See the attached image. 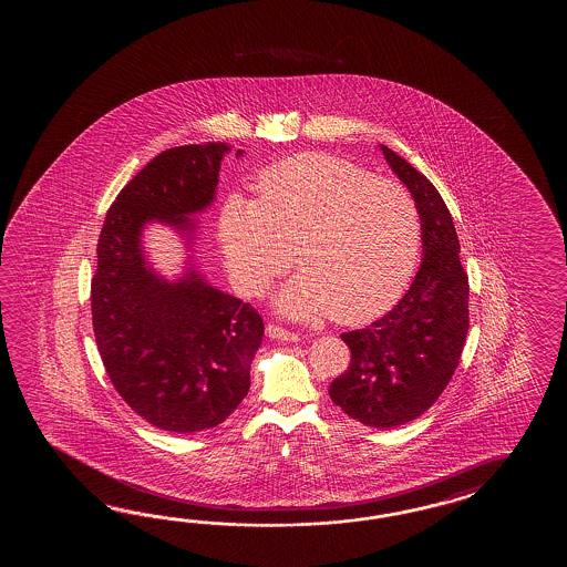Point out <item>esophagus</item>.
Wrapping results in <instances>:
<instances>
[{
  "label": "esophagus",
  "mask_w": 567,
  "mask_h": 567,
  "mask_svg": "<svg viewBox=\"0 0 567 567\" xmlns=\"http://www.w3.org/2000/svg\"><path fill=\"white\" fill-rule=\"evenodd\" d=\"M267 337L274 338V340H281V342H300V334L298 332H291L286 330L278 324H269L266 328Z\"/></svg>",
  "instance_id": "esophagus-1"
}]
</instances>
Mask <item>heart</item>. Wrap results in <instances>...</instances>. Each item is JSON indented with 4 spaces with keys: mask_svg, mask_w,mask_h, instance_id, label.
I'll use <instances>...</instances> for the list:
<instances>
[{
    "mask_svg": "<svg viewBox=\"0 0 567 567\" xmlns=\"http://www.w3.org/2000/svg\"><path fill=\"white\" fill-rule=\"evenodd\" d=\"M218 237L230 278L261 293L291 264L301 274L276 298L281 313H330L362 324L408 288L422 255L423 223L413 194L354 162L324 154L289 157L259 178V198L233 193Z\"/></svg>",
    "mask_w": 567,
    "mask_h": 567,
    "instance_id": "b5f03b06",
    "label": "heart"
}]
</instances>
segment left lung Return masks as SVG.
I'll list each match as a JSON object with an SVG mask.
<instances>
[{"instance_id": "left-lung-1", "label": "left lung", "mask_w": 567, "mask_h": 567, "mask_svg": "<svg viewBox=\"0 0 567 567\" xmlns=\"http://www.w3.org/2000/svg\"><path fill=\"white\" fill-rule=\"evenodd\" d=\"M423 223V259L408 293L373 324L344 332L350 367L328 389L357 422L391 430L420 417L442 395L468 334V276L452 215L422 172L379 144Z\"/></svg>"}]
</instances>
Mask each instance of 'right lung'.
Masks as SVG:
<instances>
[{
  "instance_id": "1",
  "label": "right lung",
  "mask_w": 567,
  "mask_h": 567,
  "mask_svg": "<svg viewBox=\"0 0 567 567\" xmlns=\"http://www.w3.org/2000/svg\"><path fill=\"white\" fill-rule=\"evenodd\" d=\"M229 152L227 144L162 152L117 194L96 245L91 312L105 371L140 417L174 434L215 427L237 410L264 338L257 310L210 286L193 255L169 281L142 243L145 225L162 223L193 249V217L215 203Z\"/></svg>"
}]
</instances>
